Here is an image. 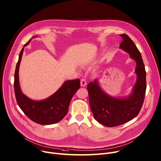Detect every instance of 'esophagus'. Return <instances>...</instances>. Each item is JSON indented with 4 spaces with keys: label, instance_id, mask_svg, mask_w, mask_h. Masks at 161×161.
I'll return each mask as SVG.
<instances>
[{
    "label": "esophagus",
    "instance_id": "1",
    "mask_svg": "<svg viewBox=\"0 0 161 161\" xmlns=\"http://www.w3.org/2000/svg\"><path fill=\"white\" fill-rule=\"evenodd\" d=\"M80 83H81V86H85L86 85V81L85 79H81Z\"/></svg>",
    "mask_w": 161,
    "mask_h": 161
}]
</instances>
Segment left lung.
<instances>
[{"label":"left lung","mask_w":161,"mask_h":161,"mask_svg":"<svg viewBox=\"0 0 161 161\" xmlns=\"http://www.w3.org/2000/svg\"><path fill=\"white\" fill-rule=\"evenodd\" d=\"M120 36L122 37L120 48L128 52L136 62L135 72L137 78L132 93L127 98L118 99L105 94L96 80L87 86L89 104L94 119L108 127L124 124L139 114L144 102L147 88L146 71L141 53L127 34Z\"/></svg>","instance_id":"1"}]
</instances>
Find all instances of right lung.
Here are the masks:
<instances>
[{
  "instance_id": "right-lung-1",
  "label": "right lung",
  "mask_w": 161,
  "mask_h": 161,
  "mask_svg": "<svg viewBox=\"0 0 161 161\" xmlns=\"http://www.w3.org/2000/svg\"><path fill=\"white\" fill-rule=\"evenodd\" d=\"M24 50L23 48L19 55L14 73V90L16 102L23 112L33 122L41 125L56 124L66 115L71 100L80 87V80L66 81L55 94L45 100L36 101L29 99L21 92L19 85V67Z\"/></svg>"
}]
</instances>
